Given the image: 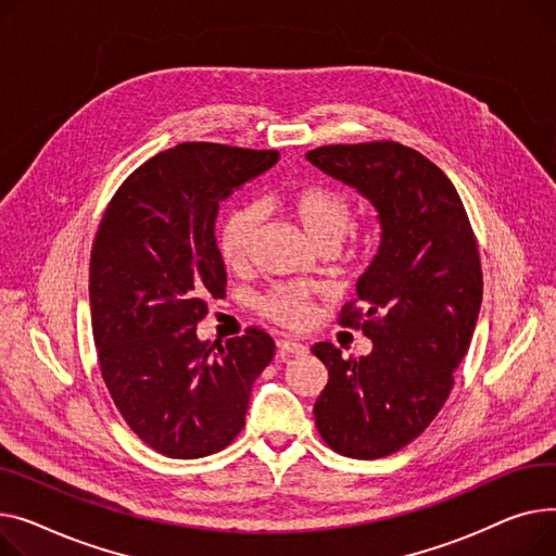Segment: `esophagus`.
<instances>
[{"mask_svg":"<svg viewBox=\"0 0 556 556\" xmlns=\"http://www.w3.org/2000/svg\"><path fill=\"white\" fill-rule=\"evenodd\" d=\"M278 350L282 356H299V354H305L307 348L299 341H291V339H280L278 341Z\"/></svg>","mask_w":556,"mask_h":556,"instance_id":"obj_1","label":"esophagus"}]
</instances>
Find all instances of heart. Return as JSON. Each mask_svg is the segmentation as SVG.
I'll use <instances>...</instances> for the list:
<instances>
[{
	"label": "heart",
	"instance_id": "b5f03b06",
	"mask_svg": "<svg viewBox=\"0 0 556 556\" xmlns=\"http://www.w3.org/2000/svg\"><path fill=\"white\" fill-rule=\"evenodd\" d=\"M282 206L305 236L320 249H337L352 228V202L339 188L325 184H301L285 190ZM263 226V208L242 204L226 211L217 226V251L222 263L236 271L251 263L253 244ZM356 249L352 257H356ZM255 309L265 318L289 330H301L312 320V299L299 287L276 285L255 301Z\"/></svg>",
	"mask_w": 556,
	"mask_h": 556
}]
</instances>
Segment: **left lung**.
Here are the masks:
<instances>
[{"label": "left lung", "instance_id": "8db88e82", "mask_svg": "<svg viewBox=\"0 0 556 556\" xmlns=\"http://www.w3.org/2000/svg\"><path fill=\"white\" fill-rule=\"evenodd\" d=\"M307 159L366 194L383 228L358 299L339 314L372 352L343 358L332 343L312 345L328 368L314 404L323 442L377 460L419 438L451 395L482 303L478 242L451 179L408 146H320Z\"/></svg>", "mask_w": 556, "mask_h": 556}]
</instances>
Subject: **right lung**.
Instances as JSON below:
<instances>
[{
	"label": "right lung",
	"mask_w": 556,
	"mask_h": 556,
	"mask_svg": "<svg viewBox=\"0 0 556 556\" xmlns=\"http://www.w3.org/2000/svg\"><path fill=\"white\" fill-rule=\"evenodd\" d=\"M276 161V150L179 143L129 175L98 224L89 260L98 366L127 427L168 458L231 444L274 358L265 330L211 345L198 323L211 299L226 296L219 202Z\"/></svg>",
	"instance_id": "add662e5"
}]
</instances>
